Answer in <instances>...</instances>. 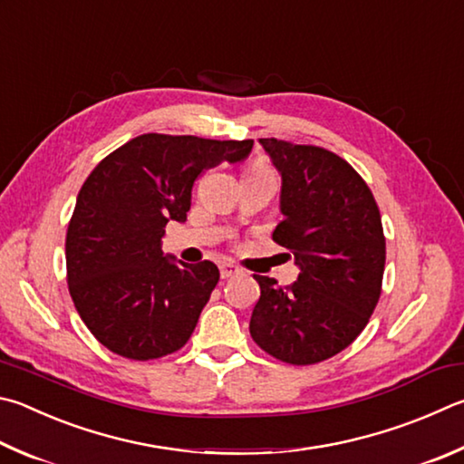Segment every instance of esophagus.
Instances as JSON below:
<instances>
[{
  "instance_id": "esophagus-1",
  "label": "esophagus",
  "mask_w": 464,
  "mask_h": 464,
  "mask_svg": "<svg viewBox=\"0 0 464 464\" xmlns=\"http://www.w3.org/2000/svg\"><path fill=\"white\" fill-rule=\"evenodd\" d=\"M237 274H239V267L237 266H233V264H223L221 266V277H223V280H229V277L237 276Z\"/></svg>"
}]
</instances>
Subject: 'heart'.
<instances>
[{
	"mask_svg": "<svg viewBox=\"0 0 464 464\" xmlns=\"http://www.w3.org/2000/svg\"><path fill=\"white\" fill-rule=\"evenodd\" d=\"M261 172H267V174H269V170H267L266 166H254L247 174H261Z\"/></svg>",
	"mask_w": 464,
	"mask_h": 464,
	"instance_id": "heart-1",
	"label": "heart"
}]
</instances>
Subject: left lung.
Segmentation results:
<instances>
[{"instance_id": "left-lung-1", "label": "left lung", "mask_w": 464, "mask_h": 464, "mask_svg": "<svg viewBox=\"0 0 464 464\" xmlns=\"http://www.w3.org/2000/svg\"><path fill=\"white\" fill-rule=\"evenodd\" d=\"M282 176L274 241L290 249L298 280L277 288L254 276L261 296L249 333L269 355L313 365L341 353L369 323L382 294L385 237L365 180L333 151L259 140Z\"/></svg>"}]
</instances>
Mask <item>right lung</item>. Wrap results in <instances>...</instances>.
<instances>
[{
	"label": "right lung",
	"instance_id": "add662e5",
	"mask_svg": "<svg viewBox=\"0 0 464 464\" xmlns=\"http://www.w3.org/2000/svg\"><path fill=\"white\" fill-rule=\"evenodd\" d=\"M251 148L254 140L144 133L89 174L66 231V274L77 313L103 347L148 361L187 344L218 267L164 256L166 225L187 221L200 172L243 162Z\"/></svg>",
	"mask_w": 464,
	"mask_h": 464
}]
</instances>
